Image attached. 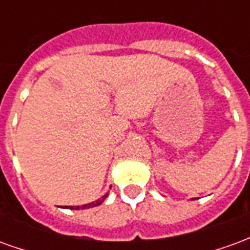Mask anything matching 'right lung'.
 I'll list each match as a JSON object with an SVG mask.
<instances>
[{
  "mask_svg": "<svg viewBox=\"0 0 250 250\" xmlns=\"http://www.w3.org/2000/svg\"><path fill=\"white\" fill-rule=\"evenodd\" d=\"M107 195H108V194H105V195H104L103 198L99 199V201H96V202H92V204L83 205V206H75V208H73V206H69V209L79 210V209H87V208H93V206H98V205H100V204H102V202H103V201H104V199H105V197H107Z\"/></svg>",
  "mask_w": 250,
  "mask_h": 250,
  "instance_id": "add662e5",
  "label": "right lung"
}]
</instances>
